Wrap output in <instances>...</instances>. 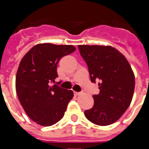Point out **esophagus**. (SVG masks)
<instances>
[{
  "mask_svg": "<svg viewBox=\"0 0 149 149\" xmlns=\"http://www.w3.org/2000/svg\"><path fill=\"white\" fill-rule=\"evenodd\" d=\"M74 95H79L81 93H78V92H74Z\"/></svg>",
  "mask_w": 149,
  "mask_h": 149,
  "instance_id": "1",
  "label": "esophagus"
}]
</instances>
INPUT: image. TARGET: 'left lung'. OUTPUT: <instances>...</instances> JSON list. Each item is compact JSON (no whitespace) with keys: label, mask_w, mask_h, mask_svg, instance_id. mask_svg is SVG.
Segmentation results:
<instances>
[{"label":"left lung","mask_w":149,"mask_h":149,"mask_svg":"<svg viewBox=\"0 0 149 149\" xmlns=\"http://www.w3.org/2000/svg\"><path fill=\"white\" fill-rule=\"evenodd\" d=\"M86 62L92 83H98L99 94L93 95L94 105L85 116L98 125H111L121 118L131 104L135 77L122 53L111 46L78 45Z\"/></svg>","instance_id":"obj_1"}]
</instances>
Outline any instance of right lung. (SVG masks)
I'll return each mask as SVG.
<instances>
[{
	"label": "right lung",
	"instance_id": "right-lung-1",
	"mask_svg": "<svg viewBox=\"0 0 149 149\" xmlns=\"http://www.w3.org/2000/svg\"><path fill=\"white\" fill-rule=\"evenodd\" d=\"M73 45L38 44L26 54L18 68L15 88L18 98L30 119L42 126H51L62 119L74 94L54 85L60 59L75 51Z\"/></svg>",
	"mask_w": 149,
	"mask_h": 149
}]
</instances>
